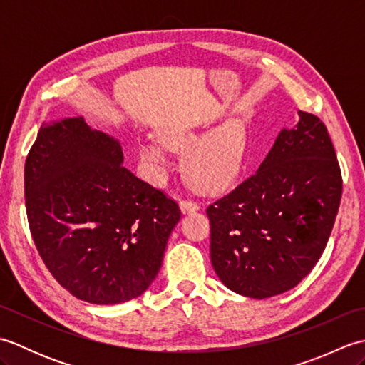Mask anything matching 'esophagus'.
Listing matches in <instances>:
<instances>
[{"mask_svg":"<svg viewBox=\"0 0 365 365\" xmlns=\"http://www.w3.org/2000/svg\"><path fill=\"white\" fill-rule=\"evenodd\" d=\"M180 208L183 213H191V212H197L199 210V204L192 202L190 199H183L180 202Z\"/></svg>","mask_w":365,"mask_h":365,"instance_id":"esophagus-1","label":"esophagus"}]
</instances>
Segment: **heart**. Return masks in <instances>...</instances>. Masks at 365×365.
<instances>
[{"label":"heart","mask_w":365,"mask_h":365,"mask_svg":"<svg viewBox=\"0 0 365 365\" xmlns=\"http://www.w3.org/2000/svg\"><path fill=\"white\" fill-rule=\"evenodd\" d=\"M195 127H177L160 139L149 138L141 144V160L160 180L169 165V150H187L185 175L195 187L212 191L226 187L242 170L247 152V133L243 120L230 119L200 139Z\"/></svg>","instance_id":"1"}]
</instances>
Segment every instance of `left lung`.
<instances>
[{
  "instance_id": "left-lung-1",
  "label": "left lung",
  "mask_w": 365,
  "mask_h": 365,
  "mask_svg": "<svg viewBox=\"0 0 365 365\" xmlns=\"http://www.w3.org/2000/svg\"><path fill=\"white\" fill-rule=\"evenodd\" d=\"M252 175L207 207L210 257L238 294L269 298L293 289L327 247L342 197V174L324 123L298 111Z\"/></svg>"
}]
</instances>
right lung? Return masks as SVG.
<instances>
[{
    "label": "right lung",
    "mask_w": 365,
    "mask_h": 365,
    "mask_svg": "<svg viewBox=\"0 0 365 365\" xmlns=\"http://www.w3.org/2000/svg\"><path fill=\"white\" fill-rule=\"evenodd\" d=\"M118 139L83 118L43 123L25 163L29 230L78 299L119 304L157 277L180 208L122 166Z\"/></svg>",
    "instance_id": "right-lung-1"
}]
</instances>
